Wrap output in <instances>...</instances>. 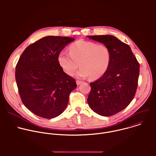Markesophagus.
Returning <instances> with one entry per match:
<instances>
[{
	"mask_svg": "<svg viewBox=\"0 0 156 156\" xmlns=\"http://www.w3.org/2000/svg\"><path fill=\"white\" fill-rule=\"evenodd\" d=\"M76 84H77L78 85H79V84H80L82 83V81H80V80H76Z\"/></svg>",
	"mask_w": 156,
	"mask_h": 156,
	"instance_id": "obj_1",
	"label": "esophagus"
}]
</instances>
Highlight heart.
I'll use <instances>...</instances> for the list:
<instances>
[{
    "mask_svg": "<svg viewBox=\"0 0 156 156\" xmlns=\"http://www.w3.org/2000/svg\"><path fill=\"white\" fill-rule=\"evenodd\" d=\"M112 60L110 48L105 44L83 39L78 40L70 46V53L65 50L58 54L57 60L63 71L72 76L79 64L81 68L76 76L97 79L103 76L107 71Z\"/></svg>",
    "mask_w": 156,
    "mask_h": 156,
    "instance_id": "b5f03b06",
    "label": "heart"
}]
</instances>
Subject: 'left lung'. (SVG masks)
I'll return each mask as SVG.
<instances>
[{
    "instance_id": "1",
    "label": "left lung",
    "mask_w": 156,
    "mask_h": 156,
    "mask_svg": "<svg viewBox=\"0 0 156 156\" xmlns=\"http://www.w3.org/2000/svg\"><path fill=\"white\" fill-rule=\"evenodd\" d=\"M107 46L112 60L106 73L90 83L87 103L96 114L109 117L125 109L134 98L140 63L128 44L112 35L87 36Z\"/></svg>"
}]
</instances>
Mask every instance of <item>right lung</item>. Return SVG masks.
I'll list each match as a JSON object with an SVG mask.
<instances>
[{
	"mask_svg": "<svg viewBox=\"0 0 156 156\" xmlns=\"http://www.w3.org/2000/svg\"><path fill=\"white\" fill-rule=\"evenodd\" d=\"M75 40L73 37L48 36L30 44L16 65L15 80L25 106L34 114L53 119L68 105L75 80L66 75L57 60L59 52Z\"/></svg>",
	"mask_w": 156,
	"mask_h": 156,
	"instance_id": "obj_1",
	"label": "right lung"
}]
</instances>
